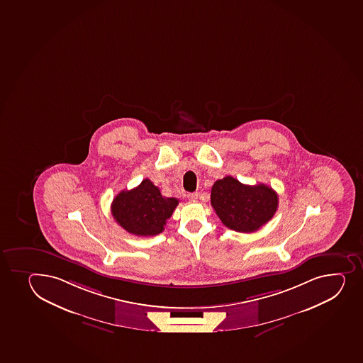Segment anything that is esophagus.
I'll return each instance as SVG.
<instances>
[{
	"label": "esophagus",
	"mask_w": 363,
	"mask_h": 363,
	"mask_svg": "<svg viewBox=\"0 0 363 363\" xmlns=\"http://www.w3.org/2000/svg\"><path fill=\"white\" fill-rule=\"evenodd\" d=\"M188 200H191V201H196L199 198L198 193H188L187 194Z\"/></svg>",
	"instance_id": "1"
}]
</instances>
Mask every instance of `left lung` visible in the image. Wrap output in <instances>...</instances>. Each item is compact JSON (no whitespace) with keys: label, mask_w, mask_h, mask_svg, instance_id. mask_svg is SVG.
Listing matches in <instances>:
<instances>
[{"label":"left lung","mask_w":363,"mask_h":363,"mask_svg":"<svg viewBox=\"0 0 363 363\" xmlns=\"http://www.w3.org/2000/svg\"><path fill=\"white\" fill-rule=\"evenodd\" d=\"M211 203L221 223L233 231H257L274 217L279 196L266 184L247 186L232 176L216 181Z\"/></svg>","instance_id":"1"}]
</instances>
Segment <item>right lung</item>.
<instances>
[{"label":"right lung","mask_w":363,"mask_h":363,"mask_svg":"<svg viewBox=\"0 0 363 363\" xmlns=\"http://www.w3.org/2000/svg\"><path fill=\"white\" fill-rule=\"evenodd\" d=\"M179 205L175 198H165L149 179L138 187L120 191L111 210L116 223L132 235L150 237L160 235L172 212Z\"/></svg>","instance_id":"obj_1"}]
</instances>
